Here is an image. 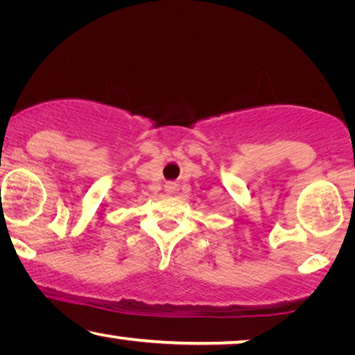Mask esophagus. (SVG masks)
<instances>
[{"label":"esophagus","instance_id":"obj_1","mask_svg":"<svg viewBox=\"0 0 355 355\" xmlns=\"http://www.w3.org/2000/svg\"><path fill=\"white\" fill-rule=\"evenodd\" d=\"M164 188H166V193H168V194H172L173 191H175V183H173V182H167L166 183V187H164Z\"/></svg>","mask_w":355,"mask_h":355}]
</instances>
